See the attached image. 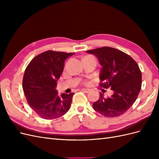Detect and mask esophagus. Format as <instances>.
Here are the masks:
<instances>
[{
  "label": "esophagus",
  "mask_w": 159,
  "mask_h": 159,
  "mask_svg": "<svg viewBox=\"0 0 159 159\" xmlns=\"http://www.w3.org/2000/svg\"><path fill=\"white\" fill-rule=\"evenodd\" d=\"M81 90L84 91V92H85V93H89L91 91V89H81Z\"/></svg>",
  "instance_id": "esophagus-1"
}]
</instances>
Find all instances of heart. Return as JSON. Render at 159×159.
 Masks as SVG:
<instances>
[{
    "label": "heart",
    "mask_w": 159,
    "mask_h": 159,
    "mask_svg": "<svg viewBox=\"0 0 159 159\" xmlns=\"http://www.w3.org/2000/svg\"><path fill=\"white\" fill-rule=\"evenodd\" d=\"M84 59H94V60H95V58L94 57H93V56H85V57H84ZM84 85H89V82H88V81H84Z\"/></svg>",
    "instance_id": "1"
}]
</instances>
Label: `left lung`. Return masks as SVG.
Listing matches in <instances>:
<instances>
[{
  "label": "left lung",
  "mask_w": 159,
  "mask_h": 159,
  "mask_svg": "<svg viewBox=\"0 0 159 159\" xmlns=\"http://www.w3.org/2000/svg\"><path fill=\"white\" fill-rule=\"evenodd\" d=\"M98 57L102 68L100 86L111 89L113 94L105 97L100 93L93 108L101 115L115 117L125 113L135 102L142 84V74L137 62L125 53L105 46L86 52Z\"/></svg>",
  "instance_id": "1"
}]
</instances>
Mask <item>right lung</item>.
<instances>
[{
    "instance_id": "add662e5",
    "label": "right lung",
    "mask_w": 159,
    "mask_h": 159,
    "mask_svg": "<svg viewBox=\"0 0 159 159\" xmlns=\"http://www.w3.org/2000/svg\"><path fill=\"white\" fill-rule=\"evenodd\" d=\"M74 54L48 50L34 57L26 67L24 93L30 107L43 119H56L68 111L74 93L60 95L56 88L65 60Z\"/></svg>"
}]
</instances>
